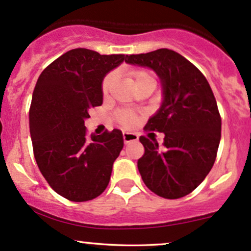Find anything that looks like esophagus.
Segmentation results:
<instances>
[{
    "label": "esophagus",
    "mask_w": 251,
    "mask_h": 251,
    "mask_svg": "<svg viewBox=\"0 0 251 251\" xmlns=\"http://www.w3.org/2000/svg\"><path fill=\"white\" fill-rule=\"evenodd\" d=\"M123 139H124V143L128 144V143H131V142H137V140L139 139V137H138V134H135V133L124 132V133H123Z\"/></svg>",
    "instance_id": "34e87169"
}]
</instances>
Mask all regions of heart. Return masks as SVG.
<instances>
[{"label": "heart", "instance_id": "1", "mask_svg": "<svg viewBox=\"0 0 251 251\" xmlns=\"http://www.w3.org/2000/svg\"><path fill=\"white\" fill-rule=\"evenodd\" d=\"M132 80H133V83L135 88H138L139 86H142L143 83L149 82V81H154V77L152 75L151 72L146 70H137L129 73ZM114 83V76L113 74H108L103 77L102 83H101V93L103 97L108 96L109 91H111L112 87H113ZM117 122L120 124V125L124 126V127H133L135 122H137L138 116L134 113V112L128 111V109H122L116 114Z\"/></svg>", "mask_w": 251, "mask_h": 251}]
</instances>
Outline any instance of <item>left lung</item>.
<instances>
[{
  "label": "left lung",
  "mask_w": 251,
  "mask_h": 251,
  "mask_svg": "<svg viewBox=\"0 0 251 251\" xmlns=\"http://www.w3.org/2000/svg\"><path fill=\"white\" fill-rule=\"evenodd\" d=\"M125 61L152 68L162 80V107L144 129L165 133L163 148L145 135L138 170L145 185L168 200L189 195L214 166L222 119L208 80L177 51L160 48L126 55Z\"/></svg>",
  "instance_id": "8db88e82"
}]
</instances>
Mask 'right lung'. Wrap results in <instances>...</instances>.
<instances>
[{"label":"right lung","mask_w":251,"mask_h":251,"mask_svg":"<svg viewBox=\"0 0 251 251\" xmlns=\"http://www.w3.org/2000/svg\"><path fill=\"white\" fill-rule=\"evenodd\" d=\"M125 59L75 48L37 79L29 108L34 157L50 188L68 201L94 200L107 188L123 134L113 129L88 138L85 120L89 109L101 106L103 76Z\"/></svg>","instance_id":"1"}]
</instances>
